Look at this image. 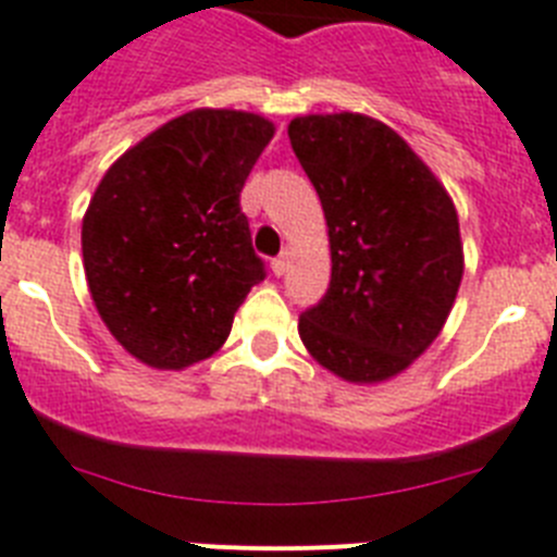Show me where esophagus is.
<instances>
[{
  "label": "esophagus",
  "instance_id": "obj_1",
  "mask_svg": "<svg viewBox=\"0 0 557 557\" xmlns=\"http://www.w3.org/2000/svg\"><path fill=\"white\" fill-rule=\"evenodd\" d=\"M287 264H289V252L284 250L278 259H273V264H270V268H273L275 275H284V273H287Z\"/></svg>",
  "mask_w": 557,
  "mask_h": 557
}]
</instances>
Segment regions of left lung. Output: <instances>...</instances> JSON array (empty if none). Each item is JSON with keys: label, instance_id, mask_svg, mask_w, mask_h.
<instances>
[{"label": "left lung", "instance_id": "left-lung-1", "mask_svg": "<svg viewBox=\"0 0 557 557\" xmlns=\"http://www.w3.org/2000/svg\"><path fill=\"white\" fill-rule=\"evenodd\" d=\"M321 199L330 287L298 319L307 352L350 384L401 375L438 338L463 278L447 187L407 141L364 113H307L287 127Z\"/></svg>", "mask_w": 557, "mask_h": 557}]
</instances>
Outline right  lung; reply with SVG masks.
I'll return each mask as SVG.
<instances>
[{"label":"right lung","mask_w":557,"mask_h":557,"mask_svg":"<svg viewBox=\"0 0 557 557\" xmlns=\"http://www.w3.org/2000/svg\"><path fill=\"white\" fill-rule=\"evenodd\" d=\"M275 124L196 108L110 164L82 219V261L110 335L153 370L222 350L236 310L264 278L238 196Z\"/></svg>","instance_id":"add662e5"}]
</instances>
